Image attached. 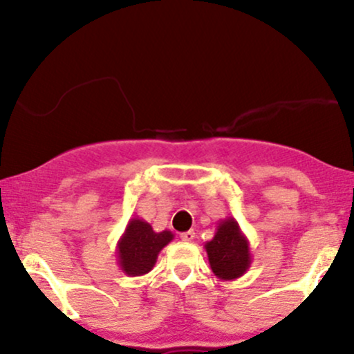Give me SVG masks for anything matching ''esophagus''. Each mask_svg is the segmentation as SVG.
Returning <instances> with one entry per match:
<instances>
[{"mask_svg":"<svg viewBox=\"0 0 354 354\" xmlns=\"http://www.w3.org/2000/svg\"><path fill=\"white\" fill-rule=\"evenodd\" d=\"M194 236H196L194 230H187V232L180 233V239L184 240V242H192V240H194Z\"/></svg>","mask_w":354,"mask_h":354,"instance_id":"1","label":"esophagus"}]
</instances>
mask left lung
Segmentation results:
<instances>
[{
  "label": "left lung",
  "mask_w": 354,
  "mask_h": 354,
  "mask_svg": "<svg viewBox=\"0 0 354 354\" xmlns=\"http://www.w3.org/2000/svg\"><path fill=\"white\" fill-rule=\"evenodd\" d=\"M207 261L214 276L225 281H233L249 271L252 254L247 236L240 230L235 218H223L218 223L214 236L204 243Z\"/></svg>",
  "instance_id": "obj_1"
}]
</instances>
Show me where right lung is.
Listing matches in <instances>:
<instances>
[{"mask_svg":"<svg viewBox=\"0 0 354 354\" xmlns=\"http://www.w3.org/2000/svg\"><path fill=\"white\" fill-rule=\"evenodd\" d=\"M174 240L170 230L155 232L143 218H131L118 242V264L127 276H143L155 266L158 254Z\"/></svg>","mask_w":354,"mask_h":354,"instance_id":"1","label":"right lung"}]
</instances>
